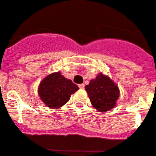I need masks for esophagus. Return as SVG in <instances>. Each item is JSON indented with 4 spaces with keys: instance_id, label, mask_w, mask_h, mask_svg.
Here are the masks:
<instances>
[{
    "instance_id": "esophagus-1",
    "label": "esophagus",
    "mask_w": 156,
    "mask_h": 156,
    "mask_svg": "<svg viewBox=\"0 0 156 156\" xmlns=\"http://www.w3.org/2000/svg\"><path fill=\"white\" fill-rule=\"evenodd\" d=\"M78 86L80 89H84V84H79Z\"/></svg>"
}]
</instances>
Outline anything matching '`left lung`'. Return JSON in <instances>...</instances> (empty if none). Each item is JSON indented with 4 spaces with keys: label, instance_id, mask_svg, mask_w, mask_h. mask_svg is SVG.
Instances as JSON below:
<instances>
[{
    "label": "left lung",
    "instance_id": "obj_1",
    "mask_svg": "<svg viewBox=\"0 0 156 156\" xmlns=\"http://www.w3.org/2000/svg\"><path fill=\"white\" fill-rule=\"evenodd\" d=\"M85 90L93 108L98 112H107L116 106L120 97V90L117 84L108 76L100 73L95 79L90 80Z\"/></svg>",
    "mask_w": 156,
    "mask_h": 156
}]
</instances>
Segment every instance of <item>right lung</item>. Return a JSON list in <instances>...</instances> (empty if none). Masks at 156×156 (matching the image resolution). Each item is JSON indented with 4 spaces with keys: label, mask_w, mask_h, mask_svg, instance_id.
Wrapping results in <instances>:
<instances>
[{
    "label": "right lung",
    "mask_w": 156,
    "mask_h": 156,
    "mask_svg": "<svg viewBox=\"0 0 156 156\" xmlns=\"http://www.w3.org/2000/svg\"><path fill=\"white\" fill-rule=\"evenodd\" d=\"M78 90V86L72 80L57 72L48 74L40 82L38 94L46 106L55 110L65 105Z\"/></svg>",
    "instance_id": "obj_1"
}]
</instances>
